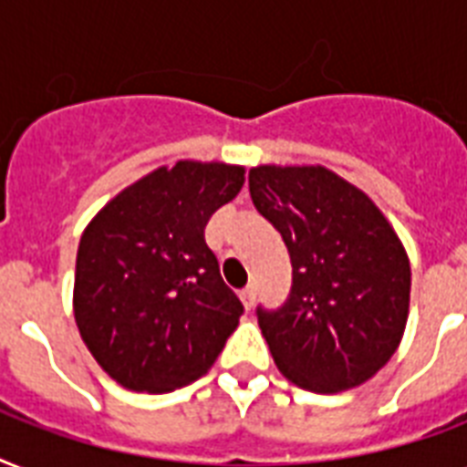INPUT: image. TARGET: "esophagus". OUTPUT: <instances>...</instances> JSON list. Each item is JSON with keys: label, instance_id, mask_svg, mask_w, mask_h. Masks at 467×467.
Here are the masks:
<instances>
[{"label": "esophagus", "instance_id": "34e87169", "mask_svg": "<svg viewBox=\"0 0 467 467\" xmlns=\"http://www.w3.org/2000/svg\"><path fill=\"white\" fill-rule=\"evenodd\" d=\"M240 298H242V303H244V307H247V310H252V307H254V300H256L254 285H247V288L240 293Z\"/></svg>", "mask_w": 467, "mask_h": 467}]
</instances>
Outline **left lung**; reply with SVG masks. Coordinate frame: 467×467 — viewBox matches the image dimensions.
Here are the masks:
<instances>
[{"label":"left lung","instance_id":"obj_1","mask_svg":"<svg viewBox=\"0 0 467 467\" xmlns=\"http://www.w3.org/2000/svg\"><path fill=\"white\" fill-rule=\"evenodd\" d=\"M249 193L291 254L285 303L256 307L278 370L312 392L366 383L405 332L412 271L402 242L363 191L325 167L249 169Z\"/></svg>","mask_w":467,"mask_h":467}]
</instances>
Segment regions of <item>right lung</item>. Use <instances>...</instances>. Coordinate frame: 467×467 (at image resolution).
Here are the masks:
<instances>
[{"label": "right lung", "mask_w": 467, "mask_h": 467, "mask_svg": "<svg viewBox=\"0 0 467 467\" xmlns=\"http://www.w3.org/2000/svg\"><path fill=\"white\" fill-rule=\"evenodd\" d=\"M244 169L176 161L120 191L79 240L75 319L128 390L171 392L208 373L244 312L203 230Z\"/></svg>", "instance_id": "add662e5"}]
</instances>
